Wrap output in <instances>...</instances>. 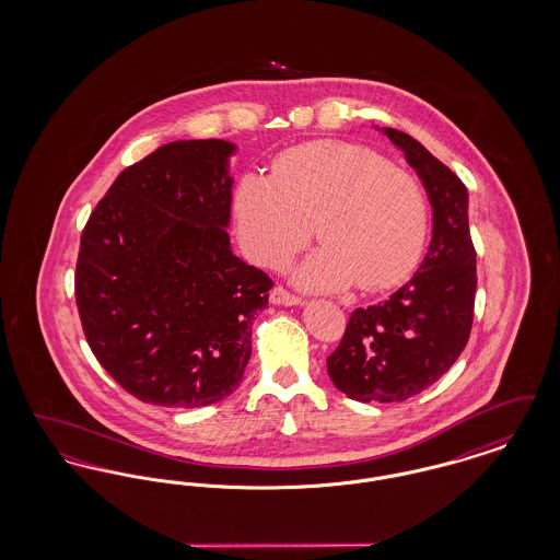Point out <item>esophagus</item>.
<instances>
[{
	"label": "esophagus",
	"instance_id": "obj_1",
	"mask_svg": "<svg viewBox=\"0 0 560 560\" xmlns=\"http://www.w3.org/2000/svg\"><path fill=\"white\" fill-rule=\"evenodd\" d=\"M270 302H272V304H279V306H302V304H304L302 298L293 295V293L283 290V288H275V290L270 292Z\"/></svg>",
	"mask_w": 560,
	"mask_h": 560
}]
</instances>
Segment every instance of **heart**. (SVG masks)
<instances>
[{
  "mask_svg": "<svg viewBox=\"0 0 560 560\" xmlns=\"http://www.w3.org/2000/svg\"><path fill=\"white\" fill-rule=\"evenodd\" d=\"M243 249L283 267L315 235L323 247L295 268L306 290L365 292L399 285L422 256L427 199L407 172L372 149L342 140L295 147L272 176H245L235 195Z\"/></svg>",
  "mask_w": 560,
  "mask_h": 560,
  "instance_id": "1",
  "label": "heart"
}]
</instances>
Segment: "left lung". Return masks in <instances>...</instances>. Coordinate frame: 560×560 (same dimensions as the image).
<instances>
[{"label":"left lung","instance_id":"obj_1","mask_svg":"<svg viewBox=\"0 0 560 560\" xmlns=\"http://www.w3.org/2000/svg\"><path fill=\"white\" fill-rule=\"evenodd\" d=\"M380 132L402 151L427 188L432 240L413 277L388 300L357 308L340 347L327 357L334 386L361 402L416 397L450 372L468 342L477 292L464 183L409 133Z\"/></svg>","mask_w":560,"mask_h":560}]
</instances>
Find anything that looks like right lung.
<instances>
[{"mask_svg": "<svg viewBox=\"0 0 560 560\" xmlns=\"http://www.w3.org/2000/svg\"><path fill=\"white\" fill-rule=\"evenodd\" d=\"M235 151L218 138L163 144L115 178L81 233L85 340L142 402H218L252 357V323L272 281L231 249Z\"/></svg>", "mask_w": 560, "mask_h": 560, "instance_id": "right-lung-1", "label": "right lung"}]
</instances>
